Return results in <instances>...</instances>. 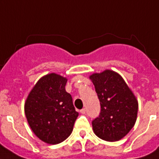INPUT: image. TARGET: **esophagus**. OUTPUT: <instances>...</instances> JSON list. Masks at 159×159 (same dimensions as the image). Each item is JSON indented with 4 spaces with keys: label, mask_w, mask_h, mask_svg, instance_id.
<instances>
[{
    "label": "esophagus",
    "mask_w": 159,
    "mask_h": 159,
    "mask_svg": "<svg viewBox=\"0 0 159 159\" xmlns=\"http://www.w3.org/2000/svg\"><path fill=\"white\" fill-rule=\"evenodd\" d=\"M80 113H82V114H84V113H85V108H82V109L80 110Z\"/></svg>",
    "instance_id": "34e87169"
}]
</instances>
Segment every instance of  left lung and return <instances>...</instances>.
Returning a JSON list of instances; mask_svg holds the SVG:
<instances>
[{
	"mask_svg": "<svg viewBox=\"0 0 159 159\" xmlns=\"http://www.w3.org/2000/svg\"><path fill=\"white\" fill-rule=\"evenodd\" d=\"M90 78L101 105L99 116L92 120L94 132L105 141H119L135 125L138 111L136 98L115 72L106 70Z\"/></svg>",
	"mask_w": 159,
	"mask_h": 159,
	"instance_id": "1",
	"label": "left lung"
}]
</instances>
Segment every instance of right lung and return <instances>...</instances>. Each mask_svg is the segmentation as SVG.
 <instances>
[{
	"instance_id": "right-lung-1",
	"label": "right lung",
	"mask_w": 159,
	"mask_h": 159,
	"mask_svg": "<svg viewBox=\"0 0 159 159\" xmlns=\"http://www.w3.org/2000/svg\"><path fill=\"white\" fill-rule=\"evenodd\" d=\"M67 79L56 74L44 76L29 95L24 110L28 123L38 138L58 144L71 135L79 113L65 90Z\"/></svg>"
}]
</instances>
